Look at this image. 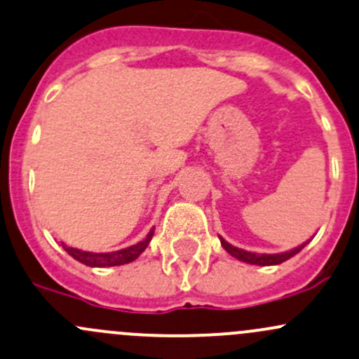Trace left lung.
<instances>
[{"instance_id":"8db88e82","label":"left lung","mask_w":359,"mask_h":359,"mask_svg":"<svg viewBox=\"0 0 359 359\" xmlns=\"http://www.w3.org/2000/svg\"><path fill=\"white\" fill-rule=\"evenodd\" d=\"M220 243L222 246H224L225 251L229 252L230 256H233V258L241 259V262L244 263H251V265H259V266H270V265H280V263L287 262L289 258H292L294 255H297V252L301 251L309 241L306 243H303L301 246L290 249V251H285V252H277V255H256V252H249V251H244V249H239L236 246H232V244H229L227 241L222 239L220 237Z\"/></svg>"}]
</instances>
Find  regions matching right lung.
Returning <instances> with one entry per match:
<instances>
[{"label":"right lung","mask_w":359,"mask_h":359,"mask_svg":"<svg viewBox=\"0 0 359 359\" xmlns=\"http://www.w3.org/2000/svg\"><path fill=\"white\" fill-rule=\"evenodd\" d=\"M154 229L149 230L148 236L141 241V243L134 244V246H129L126 249H118V251H111V252H90V251H82V249H75L70 246H65L62 243L63 249L77 262L84 263L88 266H96V269H104V266H118V265H126V263L134 262L146 248L151 243V237H153Z\"/></svg>","instance_id":"right-lung-1"}]
</instances>
